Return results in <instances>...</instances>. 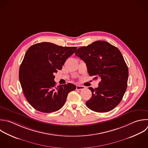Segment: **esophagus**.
Returning <instances> with one entry per match:
<instances>
[{
    "mask_svg": "<svg viewBox=\"0 0 148 148\" xmlns=\"http://www.w3.org/2000/svg\"><path fill=\"white\" fill-rule=\"evenodd\" d=\"M84 88V87L83 86H80V85H77L76 86V90H81Z\"/></svg>",
    "mask_w": 148,
    "mask_h": 148,
    "instance_id": "obj_1",
    "label": "esophagus"
}]
</instances>
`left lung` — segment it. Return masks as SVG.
<instances>
[{"instance_id": "left-lung-1", "label": "left lung", "mask_w": 148, "mask_h": 148, "mask_svg": "<svg viewBox=\"0 0 148 148\" xmlns=\"http://www.w3.org/2000/svg\"><path fill=\"white\" fill-rule=\"evenodd\" d=\"M75 55L86 64L90 76L99 79L98 87L88 88L91 98L87 106L97 112H107L121 101L127 87L128 69L120 50L105 41L98 40L79 48Z\"/></svg>"}]
</instances>
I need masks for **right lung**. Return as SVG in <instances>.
I'll use <instances>...</instances> for the list:
<instances>
[{"label":"right lung","instance_id":"1","mask_svg":"<svg viewBox=\"0 0 148 148\" xmlns=\"http://www.w3.org/2000/svg\"><path fill=\"white\" fill-rule=\"evenodd\" d=\"M76 47H62L49 42L37 43L27 51L19 70L24 94L36 110L51 113L60 109L68 94L75 90L72 83L56 86L54 73L61 70Z\"/></svg>","mask_w":148,"mask_h":148}]
</instances>
